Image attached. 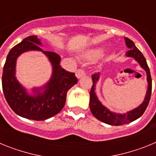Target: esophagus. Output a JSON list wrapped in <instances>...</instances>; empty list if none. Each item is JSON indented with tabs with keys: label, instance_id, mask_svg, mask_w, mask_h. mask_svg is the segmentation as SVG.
<instances>
[{
	"label": "esophagus",
	"instance_id": "1",
	"mask_svg": "<svg viewBox=\"0 0 156 156\" xmlns=\"http://www.w3.org/2000/svg\"><path fill=\"white\" fill-rule=\"evenodd\" d=\"M85 75H86V73H85L84 70L81 69H77L76 72V76L78 79H80L81 77H83Z\"/></svg>",
	"mask_w": 156,
	"mask_h": 156
}]
</instances>
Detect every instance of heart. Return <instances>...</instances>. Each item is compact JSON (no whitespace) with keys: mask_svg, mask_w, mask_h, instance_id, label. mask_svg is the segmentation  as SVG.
I'll return each mask as SVG.
<instances>
[{"mask_svg":"<svg viewBox=\"0 0 156 156\" xmlns=\"http://www.w3.org/2000/svg\"><path fill=\"white\" fill-rule=\"evenodd\" d=\"M103 52L104 51L102 48H94V49H92V50L86 52L84 54V58L87 59H95L102 55Z\"/></svg>","mask_w":156,"mask_h":156,"instance_id":"obj_1","label":"heart"}]
</instances>
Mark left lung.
<instances>
[{
    "label": "left lung",
    "instance_id": "left-lung-1",
    "mask_svg": "<svg viewBox=\"0 0 156 156\" xmlns=\"http://www.w3.org/2000/svg\"><path fill=\"white\" fill-rule=\"evenodd\" d=\"M125 42L129 51H126L125 56L134 58L140 66L144 71L146 72L147 75V82H148V89L146 91L145 97H144L143 102L137 107L130 111L127 112L126 113L118 114L116 112H111L108 108H107L105 105L101 104L99 99L98 98L96 93H95V87L98 81L100 78V73H95L92 76V85L91 90L90 91V109L91 111L94 116L98 120L105 122L106 124L112 125V126H119L126 123H129L130 122L136 120L140 118L145 111L148 103H149L150 98L151 94V77L150 74V70L148 68L145 58L144 57L143 54L139 51L138 48L135 46L134 43L129 40L127 37H125Z\"/></svg>",
    "mask_w": 156,
    "mask_h": 156
}]
</instances>
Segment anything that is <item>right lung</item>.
<instances>
[{"mask_svg": "<svg viewBox=\"0 0 156 156\" xmlns=\"http://www.w3.org/2000/svg\"><path fill=\"white\" fill-rule=\"evenodd\" d=\"M41 40L37 36H30L12 48L3 68L2 88L7 102L19 116L41 121L48 119L61 112L66 104V94L78 82L73 73H69L60 66L61 58L58 54L44 51ZM37 50L48 58L52 66V73L47 84L32 88L29 93L15 76L16 61L24 52Z\"/></svg>", "mask_w": 156, "mask_h": 156, "instance_id": "add662e5", "label": "right lung"}]
</instances>
